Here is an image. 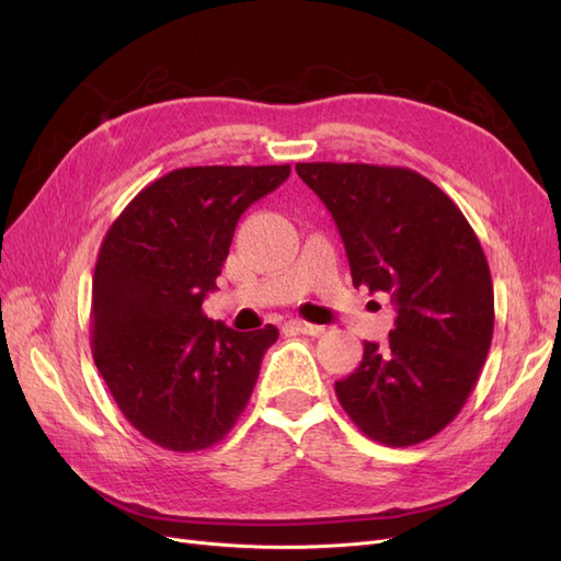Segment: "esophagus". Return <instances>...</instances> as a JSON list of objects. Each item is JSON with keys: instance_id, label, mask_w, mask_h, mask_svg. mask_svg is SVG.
<instances>
[{"instance_id": "esophagus-1", "label": "esophagus", "mask_w": 561, "mask_h": 561, "mask_svg": "<svg viewBox=\"0 0 561 561\" xmlns=\"http://www.w3.org/2000/svg\"><path fill=\"white\" fill-rule=\"evenodd\" d=\"M290 328L299 334H309V336H320L325 332L322 325H313V322H307V320H290Z\"/></svg>"}]
</instances>
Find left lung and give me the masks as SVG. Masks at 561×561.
Masks as SVG:
<instances>
[{
	"instance_id": "obj_1",
	"label": "left lung",
	"mask_w": 561,
	"mask_h": 561,
	"mask_svg": "<svg viewBox=\"0 0 561 561\" xmlns=\"http://www.w3.org/2000/svg\"><path fill=\"white\" fill-rule=\"evenodd\" d=\"M342 236L355 287L396 307L388 344L365 342L334 383L344 412L388 447L419 445L461 412L494 334V285L456 203L410 168L297 163Z\"/></svg>"
}]
</instances>
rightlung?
<instances>
[{"mask_svg":"<svg viewBox=\"0 0 561 561\" xmlns=\"http://www.w3.org/2000/svg\"><path fill=\"white\" fill-rule=\"evenodd\" d=\"M290 165L178 168L110 227L93 276V360L118 410L151 443L198 451L241 416L278 330L236 332L203 313L236 225Z\"/></svg>","mask_w":561,"mask_h":561,"instance_id":"1","label":"right lung"}]
</instances>
